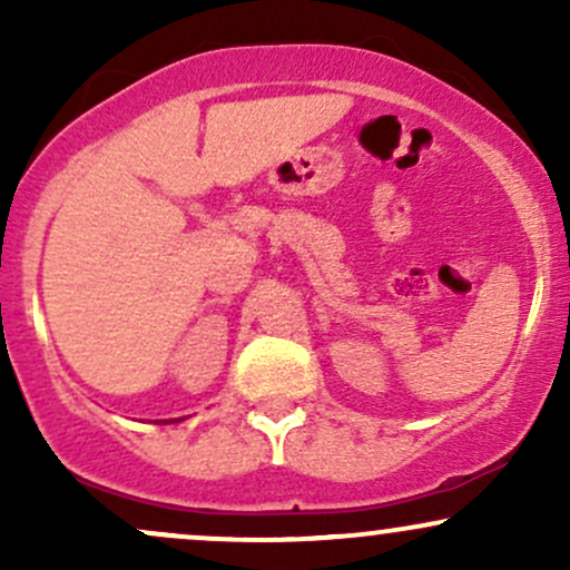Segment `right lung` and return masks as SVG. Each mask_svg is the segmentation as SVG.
<instances>
[{"label": "right lung", "mask_w": 570, "mask_h": 570, "mask_svg": "<svg viewBox=\"0 0 570 570\" xmlns=\"http://www.w3.org/2000/svg\"><path fill=\"white\" fill-rule=\"evenodd\" d=\"M163 423H168V421H163Z\"/></svg>", "instance_id": "obj_1"}]
</instances>
